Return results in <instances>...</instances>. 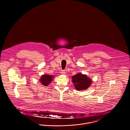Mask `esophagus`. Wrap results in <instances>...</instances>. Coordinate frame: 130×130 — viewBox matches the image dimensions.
Wrapping results in <instances>:
<instances>
[{"label": "esophagus", "mask_w": 130, "mask_h": 130, "mask_svg": "<svg viewBox=\"0 0 130 130\" xmlns=\"http://www.w3.org/2000/svg\"><path fill=\"white\" fill-rule=\"evenodd\" d=\"M66 71L65 70H62V71H61V74H66Z\"/></svg>", "instance_id": "esophagus-1"}]
</instances>
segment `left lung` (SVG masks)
<instances>
[{
    "label": "left lung",
    "mask_w": 130,
    "mask_h": 130,
    "mask_svg": "<svg viewBox=\"0 0 130 130\" xmlns=\"http://www.w3.org/2000/svg\"><path fill=\"white\" fill-rule=\"evenodd\" d=\"M72 82L77 91L86 90L92 84V80L86 74H77L72 76Z\"/></svg>",
    "instance_id": "left-lung-1"
}]
</instances>
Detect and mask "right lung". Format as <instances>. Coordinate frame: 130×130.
<instances>
[{"label":"right lung","mask_w":130,"mask_h":130,"mask_svg":"<svg viewBox=\"0 0 130 130\" xmlns=\"http://www.w3.org/2000/svg\"><path fill=\"white\" fill-rule=\"evenodd\" d=\"M53 75L49 74H43L41 76L39 81L41 83L45 86H48L53 79Z\"/></svg>","instance_id":"right-lung-1"}]
</instances>
